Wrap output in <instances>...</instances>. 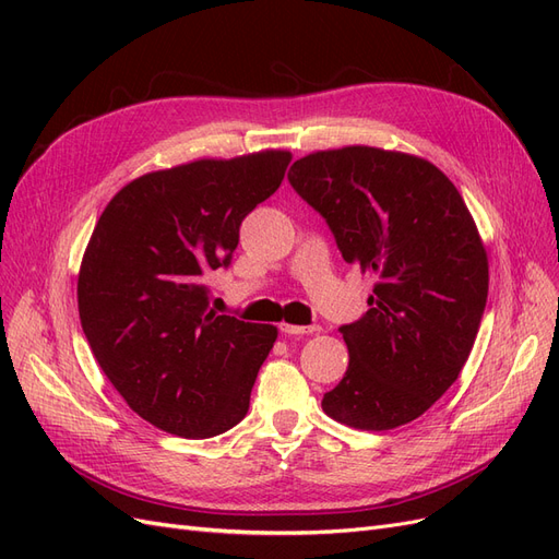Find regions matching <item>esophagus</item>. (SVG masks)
<instances>
[{"label": "esophagus", "mask_w": 559, "mask_h": 559, "mask_svg": "<svg viewBox=\"0 0 559 559\" xmlns=\"http://www.w3.org/2000/svg\"><path fill=\"white\" fill-rule=\"evenodd\" d=\"M280 331L284 335H310V333H317L319 326H296V324H280Z\"/></svg>", "instance_id": "esophagus-1"}]
</instances>
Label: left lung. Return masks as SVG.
Wrapping results in <instances>:
<instances>
[{
	"label": "left lung",
	"instance_id": "left-lung-1",
	"mask_svg": "<svg viewBox=\"0 0 559 559\" xmlns=\"http://www.w3.org/2000/svg\"><path fill=\"white\" fill-rule=\"evenodd\" d=\"M289 181L343 259L378 280L368 312L341 326L349 366L321 408L364 431L408 425L460 378L476 343L489 284L476 222L436 165L401 151H317Z\"/></svg>",
	"mask_w": 559,
	"mask_h": 559
}]
</instances>
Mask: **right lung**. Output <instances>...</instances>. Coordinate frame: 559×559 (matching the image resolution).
Instances as JSON below:
<instances>
[{
	"mask_svg": "<svg viewBox=\"0 0 559 559\" xmlns=\"http://www.w3.org/2000/svg\"><path fill=\"white\" fill-rule=\"evenodd\" d=\"M289 151L202 158L118 191L79 270L81 329L130 408L183 438L228 431L277 329L210 310L207 273L226 267L242 218L273 195Z\"/></svg>",
	"mask_w": 559,
	"mask_h": 559,
	"instance_id": "1",
	"label": "right lung"
}]
</instances>
